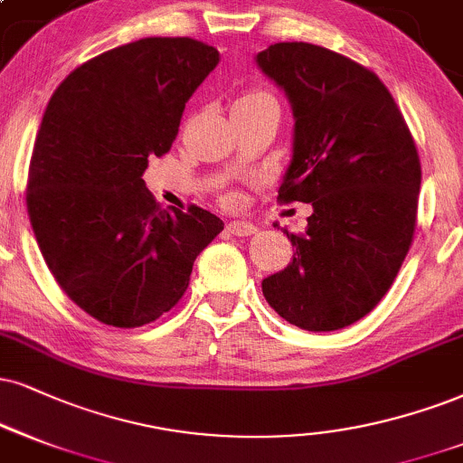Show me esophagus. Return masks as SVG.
Masks as SVG:
<instances>
[{
	"label": "esophagus",
	"instance_id": "1",
	"mask_svg": "<svg viewBox=\"0 0 463 463\" xmlns=\"http://www.w3.org/2000/svg\"><path fill=\"white\" fill-rule=\"evenodd\" d=\"M227 232L233 233V236H253V233H258V227L250 221H230L227 222Z\"/></svg>",
	"mask_w": 463,
	"mask_h": 463
}]
</instances>
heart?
Returning <instances> with one entry per match:
<instances>
[{
    "label": "heart",
    "mask_w": 463,
    "mask_h": 463,
    "mask_svg": "<svg viewBox=\"0 0 463 463\" xmlns=\"http://www.w3.org/2000/svg\"><path fill=\"white\" fill-rule=\"evenodd\" d=\"M264 99H272V96L264 92V90H249V92H244L236 102H253V100H264Z\"/></svg>",
    "instance_id": "1"
}]
</instances>
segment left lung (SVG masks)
<instances>
[{
    "label": "left lung",
    "mask_w": 463,
    "mask_h": 463,
    "mask_svg": "<svg viewBox=\"0 0 463 463\" xmlns=\"http://www.w3.org/2000/svg\"><path fill=\"white\" fill-rule=\"evenodd\" d=\"M258 64L294 109V156L279 202L311 203L294 260L261 281L294 326L326 333L384 298L416 230L420 161L386 85L369 68L309 43H277Z\"/></svg>",
    "instance_id": "left-lung-1"
}]
</instances>
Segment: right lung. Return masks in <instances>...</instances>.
<instances>
[{
	"label": "right lung",
	"mask_w": 463,
	"mask_h": 463,
	"mask_svg": "<svg viewBox=\"0 0 463 463\" xmlns=\"http://www.w3.org/2000/svg\"><path fill=\"white\" fill-rule=\"evenodd\" d=\"M219 64L193 38H141L92 57L51 96L27 171V214L51 275L107 326L174 309L219 216L163 210L141 175L178 135L186 100Z\"/></svg>",
	"instance_id": "right-lung-1"
}]
</instances>
